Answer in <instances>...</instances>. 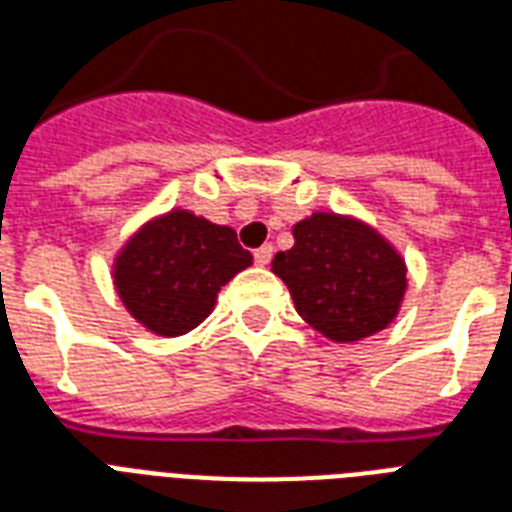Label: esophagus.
Instances as JSON below:
<instances>
[{
    "mask_svg": "<svg viewBox=\"0 0 512 512\" xmlns=\"http://www.w3.org/2000/svg\"><path fill=\"white\" fill-rule=\"evenodd\" d=\"M273 257V247L271 244H263L260 249H255V263L257 265H268Z\"/></svg>",
    "mask_w": 512,
    "mask_h": 512,
    "instance_id": "esophagus-1",
    "label": "esophagus"
}]
</instances>
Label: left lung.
Returning <instances> with one entry per match:
<instances>
[{"label": "left lung", "instance_id": "left-lung-1", "mask_svg": "<svg viewBox=\"0 0 512 512\" xmlns=\"http://www.w3.org/2000/svg\"><path fill=\"white\" fill-rule=\"evenodd\" d=\"M295 244L271 271L298 314L335 343H354L392 325L408 290V268L389 241L357 217L314 212L292 228Z\"/></svg>", "mask_w": 512, "mask_h": 512}]
</instances>
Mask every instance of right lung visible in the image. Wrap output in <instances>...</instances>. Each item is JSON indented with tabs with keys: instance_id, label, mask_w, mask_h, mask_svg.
<instances>
[{
	"instance_id": "obj_1",
	"label": "right lung",
	"mask_w": 512,
	"mask_h": 512,
	"mask_svg": "<svg viewBox=\"0 0 512 512\" xmlns=\"http://www.w3.org/2000/svg\"><path fill=\"white\" fill-rule=\"evenodd\" d=\"M252 265L236 230L187 209L144 222L112 265L115 290L128 314L163 338L198 327L217 303L220 287Z\"/></svg>"
}]
</instances>
